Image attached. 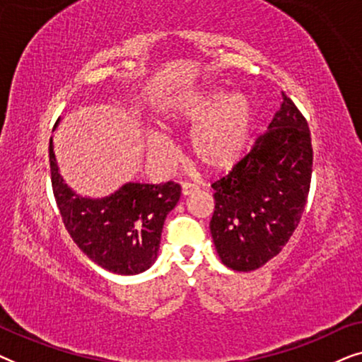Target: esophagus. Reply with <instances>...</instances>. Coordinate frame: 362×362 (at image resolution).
<instances>
[{
	"instance_id": "obj_1",
	"label": "esophagus",
	"mask_w": 362,
	"mask_h": 362,
	"mask_svg": "<svg viewBox=\"0 0 362 362\" xmlns=\"http://www.w3.org/2000/svg\"><path fill=\"white\" fill-rule=\"evenodd\" d=\"M197 191V186H194V185H189V182H185V185L181 186V194L182 196H191V194H194V192Z\"/></svg>"
}]
</instances>
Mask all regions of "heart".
Returning a JSON list of instances; mask_svg holds the SVG:
<instances>
[{
    "label": "heart",
    "mask_w": 362,
    "mask_h": 362,
    "mask_svg": "<svg viewBox=\"0 0 362 362\" xmlns=\"http://www.w3.org/2000/svg\"><path fill=\"white\" fill-rule=\"evenodd\" d=\"M165 130L194 127L191 153L194 160L211 171H226L235 166L249 150L255 132V107L242 90L206 88L177 97L160 115ZM146 150L158 163L171 158L170 143L161 133L146 138Z\"/></svg>",
    "instance_id": "1"
}]
</instances>
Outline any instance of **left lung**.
<instances>
[{
    "label": "left lung",
    "mask_w": 362,
    "mask_h": 362,
    "mask_svg": "<svg viewBox=\"0 0 362 362\" xmlns=\"http://www.w3.org/2000/svg\"><path fill=\"white\" fill-rule=\"evenodd\" d=\"M310 128L281 92L280 108L244 160L212 185L211 234L222 264L260 269L279 254L301 219L311 181Z\"/></svg>",
    "instance_id": "left-lung-1"
}]
</instances>
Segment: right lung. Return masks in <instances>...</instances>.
<instances>
[{
    "label": "right lung",
    "mask_w": 362,
    "mask_h": 362,
    "mask_svg": "<svg viewBox=\"0 0 362 362\" xmlns=\"http://www.w3.org/2000/svg\"><path fill=\"white\" fill-rule=\"evenodd\" d=\"M49 161L59 212L78 249L112 274L138 275L150 269L158 259L166 216L180 201L181 187L173 181H130L108 196L88 197L64 181L52 136Z\"/></svg>",
    "instance_id": "add662e5"
}]
</instances>
